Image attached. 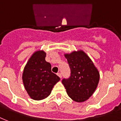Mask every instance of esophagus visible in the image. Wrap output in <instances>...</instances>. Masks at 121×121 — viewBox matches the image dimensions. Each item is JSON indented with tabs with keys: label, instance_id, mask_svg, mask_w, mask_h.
<instances>
[{
	"label": "esophagus",
	"instance_id": "esophagus-1",
	"mask_svg": "<svg viewBox=\"0 0 121 121\" xmlns=\"http://www.w3.org/2000/svg\"><path fill=\"white\" fill-rule=\"evenodd\" d=\"M57 75L60 78H61V77H62V75H61V73H57Z\"/></svg>",
	"mask_w": 121,
	"mask_h": 121
}]
</instances>
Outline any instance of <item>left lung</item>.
I'll list each match as a JSON object with an SVG mask.
<instances>
[{
    "instance_id": "obj_1",
    "label": "left lung",
    "mask_w": 121,
    "mask_h": 121,
    "mask_svg": "<svg viewBox=\"0 0 121 121\" xmlns=\"http://www.w3.org/2000/svg\"><path fill=\"white\" fill-rule=\"evenodd\" d=\"M71 70L68 78L62 80L66 93L73 100L83 102L92 95L97 87L100 75L91 59L82 50L65 54Z\"/></svg>"
}]
</instances>
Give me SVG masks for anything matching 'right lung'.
Returning <instances> with one entry per match:
<instances>
[{"label": "right lung", "instance_id": "right-lung-1", "mask_svg": "<svg viewBox=\"0 0 121 121\" xmlns=\"http://www.w3.org/2000/svg\"><path fill=\"white\" fill-rule=\"evenodd\" d=\"M46 55L43 50L35 52L24 68V85L29 97L35 100L48 97L54 85L60 80L51 72V64L45 60Z\"/></svg>", "mask_w": 121, "mask_h": 121}]
</instances>
